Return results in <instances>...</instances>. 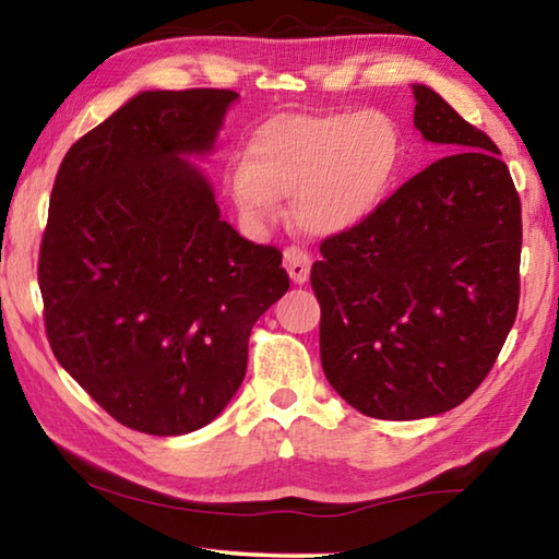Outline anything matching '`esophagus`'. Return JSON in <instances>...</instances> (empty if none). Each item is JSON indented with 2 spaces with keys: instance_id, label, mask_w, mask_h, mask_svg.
Returning a JSON list of instances; mask_svg holds the SVG:
<instances>
[{
  "instance_id": "obj_1",
  "label": "esophagus",
  "mask_w": 559,
  "mask_h": 559,
  "mask_svg": "<svg viewBox=\"0 0 559 559\" xmlns=\"http://www.w3.org/2000/svg\"><path fill=\"white\" fill-rule=\"evenodd\" d=\"M310 263H313V261H310V253L306 249H300V246H288V249L283 251V266H286L293 283H306L308 281Z\"/></svg>"
}]
</instances>
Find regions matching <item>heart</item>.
I'll list each match as a JSON object with an SVG mask.
<instances>
[{
  "label": "heart",
  "instance_id": "b5f03b06",
  "mask_svg": "<svg viewBox=\"0 0 559 559\" xmlns=\"http://www.w3.org/2000/svg\"><path fill=\"white\" fill-rule=\"evenodd\" d=\"M404 140L382 110L283 112L251 132L243 163L226 175L243 216L266 222L278 197L316 236L355 229L377 212L400 175Z\"/></svg>",
  "mask_w": 559,
  "mask_h": 559
}]
</instances>
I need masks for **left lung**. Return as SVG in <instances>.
<instances>
[{
    "label": "left lung",
    "mask_w": 559,
    "mask_h": 559,
    "mask_svg": "<svg viewBox=\"0 0 559 559\" xmlns=\"http://www.w3.org/2000/svg\"><path fill=\"white\" fill-rule=\"evenodd\" d=\"M414 126L447 157L431 163L355 229L320 243L328 382L374 419H424L478 390L520 300V197L484 130L439 93L414 86Z\"/></svg>",
    "instance_id": "left-lung-1"
}]
</instances>
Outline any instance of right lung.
Instances as JSON below:
<instances>
[{
	"label": "right lung",
	"instance_id": "add662e5",
	"mask_svg": "<svg viewBox=\"0 0 559 559\" xmlns=\"http://www.w3.org/2000/svg\"><path fill=\"white\" fill-rule=\"evenodd\" d=\"M226 88L145 91L56 175L39 288L56 359L122 427L179 437L239 390L251 328L288 290L276 246L226 224L182 155L214 147Z\"/></svg>",
	"mask_w": 559,
	"mask_h": 559
}]
</instances>
